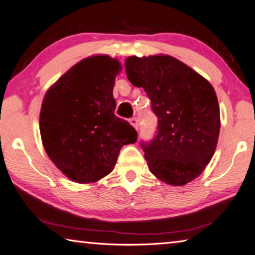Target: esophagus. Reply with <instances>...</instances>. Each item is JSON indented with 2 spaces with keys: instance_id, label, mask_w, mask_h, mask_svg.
Listing matches in <instances>:
<instances>
[{
  "instance_id": "obj_1",
  "label": "esophagus",
  "mask_w": 255,
  "mask_h": 255,
  "mask_svg": "<svg viewBox=\"0 0 255 255\" xmlns=\"http://www.w3.org/2000/svg\"><path fill=\"white\" fill-rule=\"evenodd\" d=\"M129 123L131 124V126L135 128V129H138V126H139V123H138V119L136 117H132L130 118V120H129Z\"/></svg>"
}]
</instances>
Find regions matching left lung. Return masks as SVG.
Listing matches in <instances>:
<instances>
[{
    "label": "left lung",
    "instance_id": "8db88e82",
    "mask_svg": "<svg viewBox=\"0 0 255 255\" xmlns=\"http://www.w3.org/2000/svg\"><path fill=\"white\" fill-rule=\"evenodd\" d=\"M127 78L143 88L158 118L155 137L140 142L150 172L182 186L210 163L220 135V107L214 88L170 55L128 57Z\"/></svg>",
    "mask_w": 255,
    "mask_h": 255
}]
</instances>
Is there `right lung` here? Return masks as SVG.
<instances>
[{
    "instance_id": "1",
    "label": "right lung",
    "mask_w": 255,
    "mask_h": 255,
    "mask_svg": "<svg viewBox=\"0 0 255 255\" xmlns=\"http://www.w3.org/2000/svg\"><path fill=\"white\" fill-rule=\"evenodd\" d=\"M122 70L117 59L81 60L50 88L40 113L44 149L54 165L76 183L101 179L114 169L124 145L137 131L115 115L113 90Z\"/></svg>"
}]
</instances>
